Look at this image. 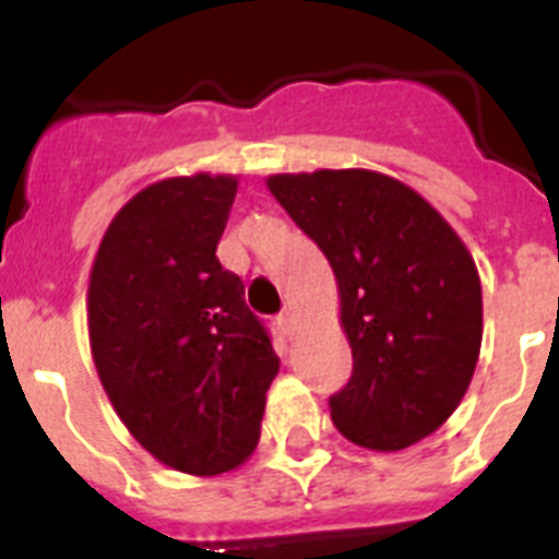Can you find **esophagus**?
<instances>
[{
  "mask_svg": "<svg viewBox=\"0 0 559 559\" xmlns=\"http://www.w3.org/2000/svg\"><path fill=\"white\" fill-rule=\"evenodd\" d=\"M276 328L283 330L285 335H294L296 333V313H290V310H283V313L276 316Z\"/></svg>",
  "mask_w": 559,
  "mask_h": 559,
  "instance_id": "34e87169",
  "label": "esophagus"
}]
</instances>
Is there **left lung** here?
Listing matches in <instances>:
<instances>
[{"mask_svg":"<svg viewBox=\"0 0 559 559\" xmlns=\"http://www.w3.org/2000/svg\"><path fill=\"white\" fill-rule=\"evenodd\" d=\"M269 190L328 257L353 378L330 397L349 442L403 451L462 403L481 349L473 254L417 190L386 173L269 176Z\"/></svg>","mask_w":559,"mask_h":559,"instance_id":"obj_1","label":"left lung"}]
</instances>
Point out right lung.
Listing matches in <instances>:
<instances>
[{"mask_svg": "<svg viewBox=\"0 0 559 559\" xmlns=\"http://www.w3.org/2000/svg\"><path fill=\"white\" fill-rule=\"evenodd\" d=\"M235 195L226 173L145 187L114 215L88 274V344L114 412L153 459L190 476L254 453L280 372L240 276L215 257Z\"/></svg>", "mask_w": 559, "mask_h": 559, "instance_id": "obj_1", "label": "right lung"}]
</instances>
